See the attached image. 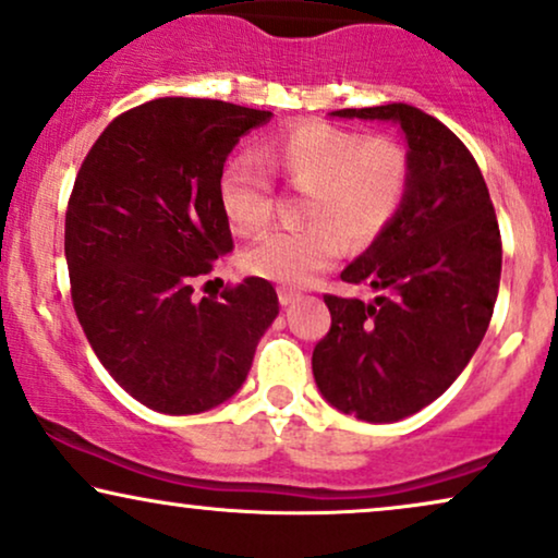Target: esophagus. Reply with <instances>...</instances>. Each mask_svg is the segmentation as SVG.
I'll return each mask as SVG.
<instances>
[{
	"label": "esophagus",
	"mask_w": 558,
	"mask_h": 558,
	"mask_svg": "<svg viewBox=\"0 0 558 558\" xmlns=\"http://www.w3.org/2000/svg\"><path fill=\"white\" fill-rule=\"evenodd\" d=\"M296 300H300V292H296V289L279 287V302H281V307H289V305H294Z\"/></svg>",
	"instance_id": "1"
}]
</instances>
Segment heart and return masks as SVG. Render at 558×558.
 <instances>
[{"label":"heart","mask_w":558,"mask_h":558,"mask_svg":"<svg viewBox=\"0 0 558 558\" xmlns=\"http://www.w3.org/2000/svg\"><path fill=\"white\" fill-rule=\"evenodd\" d=\"M262 163L305 192V226L274 230L243 253V269L277 284H307L349 248H366L408 202L412 161L400 141L366 137L325 120L294 122L264 143ZM217 202L235 235H256L274 213L271 179L251 158H230L217 177Z\"/></svg>","instance_id":"b5f03b06"}]
</instances>
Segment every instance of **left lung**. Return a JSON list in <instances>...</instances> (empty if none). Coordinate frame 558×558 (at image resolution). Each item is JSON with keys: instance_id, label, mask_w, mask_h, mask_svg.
I'll return each instance as SVG.
<instances>
[{"instance_id": "left-lung-1", "label": "left lung", "mask_w": 558, "mask_h": 558, "mask_svg": "<svg viewBox=\"0 0 558 558\" xmlns=\"http://www.w3.org/2000/svg\"><path fill=\"white\" fill-rule=\"evenodd\" d=\"M332 114L397 122L412 184L397 220L341 274L374 302L325 294L330 330L313 374L332 408L395 423L438 400L480 349L500 289V226L474 156L440 120L402 102Z\"/></svg>"}]
</instances>
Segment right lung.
<instances>
[{
	"instance_id": "add662e5",
	"label": "right lung",
	"mask_w": 558,
	"mask_h": 558,
	"mask_svg": "<svg viewBox=\"0 0 558 558\" xmlns=\"http://www.w3.org/2000/svg\"><path fill=\"white\" fill-rule=\"evenodd\" d=\"M266 110L161 97L102 130L66 209L71 300L97 359L130 397L192 415L233 397L279 315L266 279L194 302V284L233 251L217 177Z\"/></svg>"
}]
</instances>
